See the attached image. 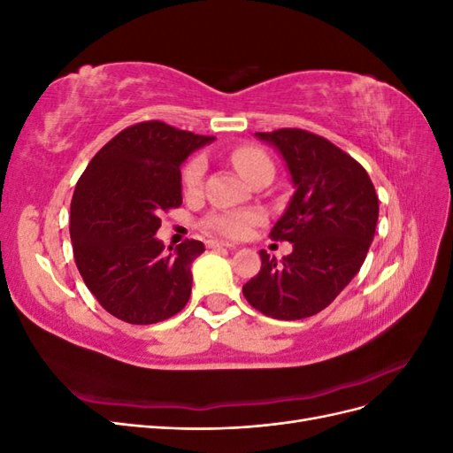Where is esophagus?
Listing matches in <instances>:
<instances>
[{"label":"esophagus","instance_id":"34e87169","mask_svg":"<svg viewBox=\"0 0 453 453\" xmlns=\"http://www.w3.org/2000/svg\"><path fill=\"white\" fill-rule=\"evenodd\" d=\"M205 243H208L210 250H219V248H228L230 250V248H236L234 243H228L225 240H208Z\"/></svg>","mask_w":453,"mask_h":453}]
</instances>
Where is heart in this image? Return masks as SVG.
<instances>
[{
	"label": "heart",
	"instance_id": "b5f03b06",
	"mask_svg": "<svg viewBox=\"0 0 453 453\" xmlns=\"http://www.w3.org/2000/svg\"><path fill=\"white\" fill-rule=\"evenodd\" d=\"M230 160L248 181H251L253 177L258 175L260 172L273 170L272 162L266 157L265 150H260L258 147H251V145L236 147L230 153ZM203 173H205L203 158L196 157L187 164L185 172H183V188L187 195H196L202 188ZM260 221H263V213L257 210L215 211L208 219H205V226L217 232V234L226 236V238H243Z\"/></svg>",
	"mask_w": 453,
	"mask_h": 453
}]
</instances>
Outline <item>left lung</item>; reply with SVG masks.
Here are the masks:
<instances>
[{"label": "left lung", "mask_w": 453, "mask_h": 453, "mask_svg": "<svg viewBox=\"0 0 453 453\" xmlns=\"http://www.w3.org/2000/svg\"><path fill=\"white\" fill-rule=\"evenodd\" d=\"M281 155L295 193L270 236L293 243L276 260L258 251L260 272L243 285L268 318L295 321L319 313L357 276L378 223V196L357 160L298 128L257 132Z\"/></svg>", "instance_id": "8db88e82"}]
</instances>
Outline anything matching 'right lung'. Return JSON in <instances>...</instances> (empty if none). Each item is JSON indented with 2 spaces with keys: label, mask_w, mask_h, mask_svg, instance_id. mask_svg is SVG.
Returning a JSON list of instances; mask_svg holds the SVG:
<instances>
[{
  "label": "right lung",
  "mask_w": 453,
  "mask_h": 453,
  "mask_svg": "<svg viewBox=\"0 0 453 453\" xmlns=\"http://www.w3.org/2000/svg\"><path fill=\"white\" fill-rule=\"evenodd\" d=\"M211 135L149 120L119 132L77 181L70 234L75 265L96 300L117 319L150 325L188 303L203 243L168 251L155 236L162 211L180 208L181 164Z\"/></svg>",
  "instance_id": "obj_1"
}]
</instances>
